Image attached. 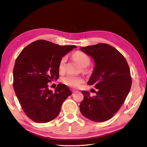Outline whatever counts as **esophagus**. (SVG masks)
I'll return each instance as SVG.
<instances>
[{
  "instance_id": "34e87169",
  "label": "esophagus",
  "mask_w": 147,
  "mask_h": 147,
  "mask_svg": "<svg viewBox=\"0 0 147 147\" xmlns=\"http://www.w3.org/2000/svg\"><path fill=\"white\" fill-rule=\"evenodd\" d=\"M71 91H72L73 94H74V93H75V92H77V91H76V90H74V89H71Z\"/></svg>"
}]
</instances>
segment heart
I'll return each mask as SVG.
<instances>
[{
    "instance_id": "1",
    "label": "heart",
    "mask_w": 147,
    "mask_h": 147,
    "mask_svg": "<svg viewBox=\"0 0 147 147\" xmlns=\"http://www.w3.org/2000/svg\"><path fill=\"white\" fill-rule=\"evenodd\" d=\"M75 59L80 63V65L82 67L88 66L90 64V58L89 56L82 52H77L74 55ZM66 61V57L64 56L61 59L59 64V70H63L65 69V63ZM63 82L66 85L72 88H77L81 84L84 82V79L80 76H76L72 74H67L62 79Z\"/></svg>"
}]
</instances>
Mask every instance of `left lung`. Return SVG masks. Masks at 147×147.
<instances>
[{
    "label": "left lung",
    "mask_w": 147,
    "mask_h": 147,
    "mask_svg": "<svg viewBox=\"0 0 147 147\" xmlns=\"http://www.w3.org/2000/svg\"><path fill=\"white\" fill-rule=\"evenodd\" d=\"M81 50L94 59V69L88 83L98 91L94 97L81 91L84 99L80 111L92 121H106L119 111L130 90L132 81L129 65L117 49L106 43L81 47Z\"/></svg>",
    "instance_id": "1"
}]
</instances>
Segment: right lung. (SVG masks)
Returning <instances> with one entry per match:
<instances>
[{
    "label": "right lung",
    "instance_id": "obj_1",
    "mask_svg": "<svg viewBox=\"0 0 147 147\" xmlns=\"http://www.w3.org/2000/svg\"><path fill=\"white\" fill-rule=\"evenodd\" d=\"M75 48L38 40L18 56L13 70V89L22 109L33 121L47 123L55 119L63 101L72 94L65 84H58L53 92L48 84L58 80L62 57Z\"/></svg>",
    "mask_w": 147,
    "mask_h": 147
}]
</instances>
